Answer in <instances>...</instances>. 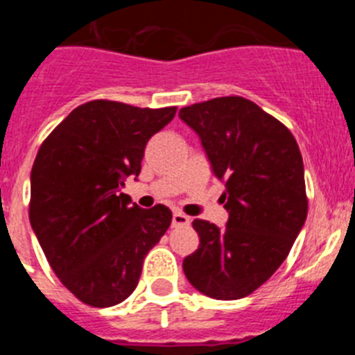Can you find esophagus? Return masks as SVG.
Wrapping results in <instances>:
<instances>
[{"instance_id": "1", "label": "esophagus", "mask_w": 355, "mask_h": 355, "mask_svg": "<svg viewBox=\"0 0 355 355\" xmlns=\"http://www.w3.org/2000/svg\"><path fill=\"white\" fill-rule=\"evenodd\" d=\"M190 222H192L190 216H187L181 211H175L172 215V227H187V225H190Z\"/></svg>"}]
</instances>
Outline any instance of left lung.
<instances>
[{
  "label": "left lung",
  "instance_id": "left-lung-1",
  "mask_svg": "<svg viewBox=\"0 0 355 355\" xmlns=\"http://www.w3.org/2000/svg\"><path fill=\"white\" fill-rule=\"evenodd\" d=\"M180 117L225 184L229 213L224 229L193 220L200 241L184 258V275L211 299H241L274 275L306 222L302 155L290 130L245 97L184 106Z\"/></svg>",
  "mask_w": 355,
  "mask_h": 355
}]
</instances>
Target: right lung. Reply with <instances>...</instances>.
I'll return each mask as SVG.
<instances>
[{
  "instance_id": "right-lung-1",
  "label": "right lung",
  "mask_w": 355,
  "mask_h": 355,
  "mask_svg": "<svg viewBox=\"0 0 355 355\" xmlns=\"http://www.w3.org/2000/svg\"><path fill=\"white\" fill-rule=\"evenodd\" d=\"M175 106L85 103L51 131L31 168L30 224L53 272L81 302L110 307L139 284L144 258L172 211L142 209L122 193L140 174L144 149L174 119Z\"/></svg>"
}]
</instances>
